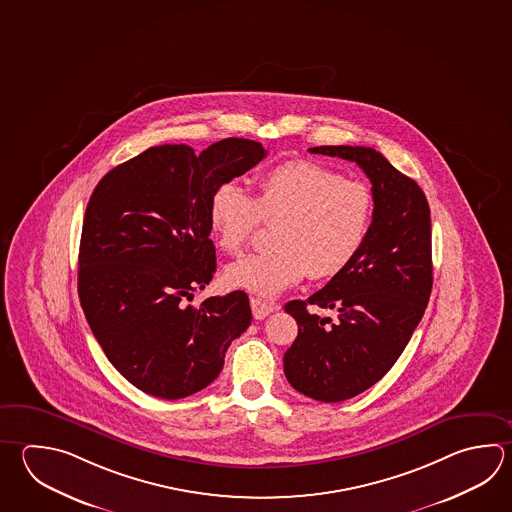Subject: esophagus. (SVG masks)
<instances>
[{"label":"esophagus","mask_w":512,"mask_h":512,"mask_svg":"<svg viewBox=\"0 0 512 512\" xmlns=\"http://www.w3.org/2000/svg\"><path fill=\"white\" fill-rule=\"evenodd\" d=\"M250 304L253 317L257 320L266 319L275 309H279V306H275V304H270V302L261 299H251Z\"/></svg>","instance_id":"34e87169"}]
</instances>
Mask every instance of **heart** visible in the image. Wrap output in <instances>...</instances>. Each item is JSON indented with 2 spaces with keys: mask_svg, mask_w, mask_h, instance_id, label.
I'll use <instances>...</instances> for the list:
<instances>
[{
  "mask_svg": "<svg viewBox=\"0 0 512 512\" xmlns=\"http://www.w3.org/2000/svg\"><path fill=\"white\" fill-rule=\"evenodd\" d=\"M373 197L366 184L315 161H286L262 174L257 195L224 183L210 199V224L222 250L241 253L261 222L273 248L233 262L224 282L264 299L311 279L346 270L366 242Z\"/></svg>",
  "mask_w": 512,
  "mask_h": 512,
  "instance_id": "1",
  "label": "heart"
}]
</instances>
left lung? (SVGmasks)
<instances>
[{"label": "left lung", "mask_w": 512, "mask_h": 512, "mask_svg": "<svg viewBox=\"0 0 512 512\" xmlns=\"http://www.w3.org/2000/svg\"><path fill=\"white\" fill-rule=\"evenodd\" d=\"M309 152L357 163L373 184V221L357 257L326 288L284 306L299 324L284 355L288 382L309 398L342 402L386 375L424 317L433 288L431 212L422 188L373 148Z\"/></svg>", "instance_id": "left-lung-1"}]
</instances>
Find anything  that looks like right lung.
Wrapping results in <instances>:
<instances>
[{"label": "right lung", "mask_w": 512, "mask_h": 512, "mask_svg": "<svg viewBox=\"0 0 512 512\" xmlns=\"http://www.w3.org/2000/svg\"><path fill=\"white\" fill-rule=\"evenodd\" d=\"M261 143L228 137L152 146L110 170L90 195L78 291L88 326L112 366L148 395L177 400L210 386L251 322L244 291L199 306L217 268L210 199L266 157Z\"/></svg>", "instance_id": "right-lung-1"}]
</instances>
